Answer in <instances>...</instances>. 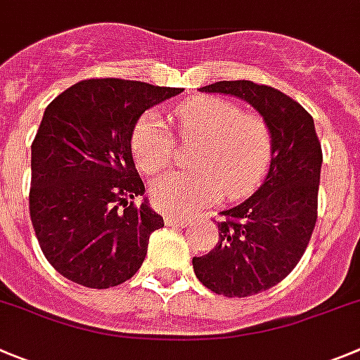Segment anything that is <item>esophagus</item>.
<instances>
[{"instance_id":"34e87169","label":"esophagus","mask_w":360,"mask_h":360,"mask_svg":"<svg viewBox=\"0 0 360 360\" xmlns=\"http://www.w3.org/2000/svg\"><path fill=\"white\" fill-rule=\"evenodd\" d=\"M166 223L171 226H187L191 223V219H187V217L184 216H174V214H169V216H166Z\"/></svg>"}]
</instances>
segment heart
<instances>
[{"label":"heart","instance_id":"obj_1","mask_svg":"<svg viewBox=\"0 0 360 360\" xmlns=\"http://www.w3.org/2000/svg\"><path fill=\"white\" fill-rule=\"evenodd\" d=\"M173 117L180 139H200L193 158L198 169L151 182L150 196L158 210L189 212L217 202L225 191L229 198H240L259 186L271 158V131L260 115L223 98L196 96L174 107ZM130 148L146 174L162 171L174 155L173 135L155 112L137 120Z\"/></svg>","mask_w":360,"mask_h":360}]
</instances>
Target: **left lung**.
I'll use <instances>...</instances> for the list:
<instances>
[{
    "label": "left lung",
    "instance_id": "obj_1",
    "mask_svg": "<svg viewBox=\"0 0 360 360\" xmlns=\"http://www.w3.org/2000/svg\"><path fill=\"white\" fill-rule=\"evenodd\" d=\"M200 91L248 101L271 131V164L262 186L221 212L225 217L217 223L216 248L193 259L207 289L245 298L282 282L307 248L318 219L321 144L312 115L276 89L233 80Z\"/></svg>",
    "mask_w": 360,
    "mask_h": 360
}]
</instances>
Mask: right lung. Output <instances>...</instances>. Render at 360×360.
<instances>
[{
    "label": "right lung",
    "mask_w": 360,
    "mask_h": 360,
    "mask_svg": "<svg viewBox=\"0 0 360 360\" xmlns=\"http://www.w3.org/2000/svg\"><path fill=\"white\" fill-rule=\"evenodd\" d=\"M184 89L120 78L75 84L46 107L32 143L30 217L62 276L108 289L139 271L164 219L144 194L130 137L144 110Z\"/></svg>",
    "instance_id": "add662e5"
}]
</instances>
